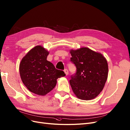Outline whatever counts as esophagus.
Masks as SVG:
<instances>
[{
  "label": "esophagus",
  "instance_id": "obj_1",
  "mask_svg": "<svg viewBox=\"0 0 130 130\" xmlns=\"http://www.w3.org/2000/svg\"><path fill=\"white\" fill-rule=\"evenodd\" d=\"M64 71V72H65V75H68V74H69V71H68V70H67V69H65Z\"/></svg>",
  "mask_w": 130,
  "mask_h": 130
}]
</instances>
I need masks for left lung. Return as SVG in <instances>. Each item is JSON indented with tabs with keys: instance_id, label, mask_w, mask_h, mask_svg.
<instances>
[{
	"instance_id": "1",
	"label": "left lung",
	"mask_w": 130,
	"mask_h": 130,
	"mask_svg": "<svg viewBox=\"0 0 130 130\" xmlns=\"http://www.w3.org/2000/svg\"><path fill=\"white\" fill-rule=\"evenodd\" d=\"M71 61L76 68L71 76L70 84L78 99L90 100L95 98L104 88L108 78V65L104 57L88 47L70 51Z\"/></svg>"
}]
</instances>
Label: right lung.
I'll return each mask as SVG.
<instances>
[{
  "label": "right lung",
  "instance_id": "right-lung-1",
  "mask_svg": "<svg viewBox=\"0 0 130 130\" xmlns=\"http://www.w3.org/2000/svg\"><path fill=\"white\" fill-rule=\"evenodd\" d=\"M49 52L37 45L22 59L19 71L22 83L31 92L45 95L55 88L57 79L65 76L64 71L57 70L46 60Z\"/></svg>",
  "mask_w": 130,
  "mask_h": 130
}]
</instances>
